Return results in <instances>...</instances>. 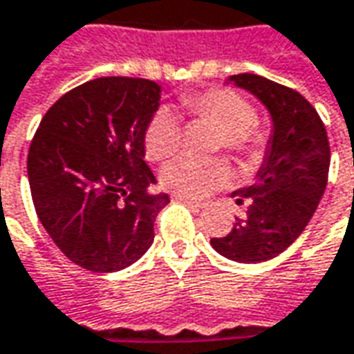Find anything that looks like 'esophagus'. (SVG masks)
Here are the masks:
<instances>
[{
  "label": "esophagus",
  "mask_w": 354,
  "mask_h": 354,
  "mask_svg": "<svg viewBox=\"0 0 354 354\" xmlns=\"http://www.w3.org/2000/svg\"><path fill=\"white\" fill-rule=\"evenodd\" d=\"M174 200L176 201H182V203H186V205H192V207H205V201H198V200H194V198H189V196H182V194H174L172 196Z\"/></svg>",
  "instance_id": "esophagus-1"
}]
</instances>
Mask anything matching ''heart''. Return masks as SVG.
Listing matches in <instances>:
<instances>
[{
    "label": "heart",
    "mask_w": 354,
    "mask_h": 354,
    "mask_svg": "<svg viewBox=\"0 0 354 354\" xmlns=\"http://www.w3.org/2000/svg\"><path fill=\"white\" fill-rule=\"evenodd\" d=\"M186 105L196 115L207 117L221 127L219 145H223L231 153L250 156L259 151L261 139L250 127L257 119V111L239 93L217 88L188 97ZM180 139L182 131L176 113L170 107L156 109L145 131L147 154L154 160L166 158L180 147ZM227 178L229 166L221 158H198L192 154L176 156L160 172L165 188L192 198H201L209 194L212 189L219 188Z\"/></svg>",
    "instance_id": "heart-1"
}]
</instances>
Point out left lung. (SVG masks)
I'll return each instance as SVG.
<instances>
[{"label":"left lung","instance_id":"left-lung-1","mask_svg":"<svg viewBox=\"0 0 354 354\" xmlns=\"http://www.w3.org/2000/svg\"><path fill=\"white\" fill-rule=\"evenodd\" d=\"M227 84L252 93L272 121L262 165L254 182L231 196L247 203L231 233L212 239L229 261L257 264L282 254L301 235L323 198L329 174V140L313 105L272 80L235 74Z\"/></svg>","mask_w":354,"mask_h":354}]
</instances>
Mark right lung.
Segmentation results:
<instances>
[{
    "instance_id": "add662e5",
    "label": "right lung",
    "mask_w": 354,
    "mask_h": 354,
    "mask_svg": "<svg viewBox=\"0 0 354 354\" xmlns=\"http://www.w3.org/2000/svg\"><path fill=\"white\" fill-rule=\"evenodd\" d=\"M153 80L107 76L56 102L31 140L27 174L44 231L74 264L117 272L154 241L168 194L145 162V131L160 107Z\"/></svg>"
}]
</instances>
